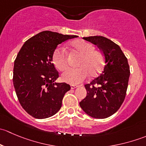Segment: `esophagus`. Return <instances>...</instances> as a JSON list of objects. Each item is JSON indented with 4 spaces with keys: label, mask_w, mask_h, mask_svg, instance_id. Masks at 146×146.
I'll return each instance as SVG.
<instances>
[{
    "label": "esophagus",
    "mask_w": 146,
    "mask_h": 146,
    "mask_svg": "<svg viewBox=\"0 0 146 146\" xmlns=\"http://www.w3.org/2000/svg\"><path fill=\"white\" fill-rule=\"evenodd\" d=\"M78 88V85H70V88L71 89H76V88Z\"/></svg>",
    "instance_id": "34e87169"
}]
</instances>
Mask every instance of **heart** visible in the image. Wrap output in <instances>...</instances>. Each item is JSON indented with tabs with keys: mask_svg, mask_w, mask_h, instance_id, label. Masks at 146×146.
<instances>
[{
	"mask_svg": "<svg viewBox=\"0 0 146 146\" xmlns=\"http://www.w3.org/2000/svg\"><path fill=\"white\" fill-rule=\"evenodd\" d=\"M71 46L82 57L78 64L79 68L68 69L63 73V81L76 85L85 80L89 74L95 77L101 73L104 68V57L101 51L95 50L93 44L84 40H76L72 42ZM52 61L58 70H64L67 68V55L64 48L58 47L54 50Z\"/></svg>",
	"mask_w": 146,
	"mask_h": 146,
	"instance_id": "obj_1",
	"label": "heart"
}]
</instances>
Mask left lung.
<instances>
[{
  "label": "left lung",
  "instance_id": "obj_1",
  "mask_svg": "<svg viewBox=\"0 0 146 146\" xmlns=\"http://www.w3.org/2000/svg\"><path fill=\"white\" fill-rule=\"evenodd\" d=\"M83 39L99 47L104 66L98 78L85 85L87 96L80 106L93 118H107L117 112L125 99L130 76L128 60L120 46L107 38L91 36Z\"/></svg>",
  "mask_w": 146,
  "mask_h": 146
}]
</instances>
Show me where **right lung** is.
Returning a JSON list of instances; mask_svg holds the SVG:
<instances>
[{
  "label": "right lung",
  "instance_id": "right-lung-1",
  "mask_svg": "<svg viewBox=\"0 0 146 146\" xmlns=\"http://www.w3.org/2000/svg\"><path fill=\"white\" fill-rule=\"evenodd\" d=\"M78 37L44 31L25 42L14 62L13 85L23 108L36 119H46L56 114L70 86L56 82L58 73L52 62L57 46Z\"/></svg>",
  "mask_w": 146,
  "mask_h": 146
}]
</instances>
